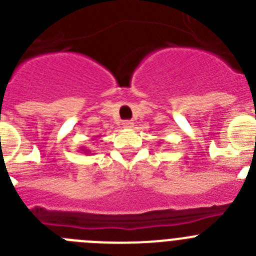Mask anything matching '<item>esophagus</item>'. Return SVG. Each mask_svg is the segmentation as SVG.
<instances>
[{"instance_id": "34e87169", "label": "esophagus", "mask_w": 256, "mask_h": 256, "mask_svg": "<svg viewBox=\"0 0 256 256\" xmlns=\"http://www.w3.org/2000/svg\"><path fill=\"white\" fill-rule=\"evenodd\" d=\"M133 124H134V123H133L132 120H124L123 122V126H124V128H132Z\"/></svg>"}]
</instances>
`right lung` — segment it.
<instances>
[{"mask_svg":"<svg viewBox=\"0 0 256 256\" xmlns=\"http://www.w3.org/2000/svg\"><path fill=\"white\" fill-rule=\"evenodd\" d=\"M83 151H84V150H83ZM86 152H87V151H86Z\"/></svg>","mask_w":256,"mask_h":256,"instance_id":"obj_1","label":"right lung"}]
</instances>
